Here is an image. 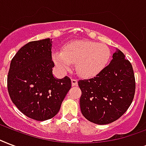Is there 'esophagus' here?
Masks as SVG:
<instances>
[{
	"mask_svg": "<svg viewBox=\"0 0 146 146\" xmlns=\"http://www.w3.org/2000/svg\"><path fill=\"white\" fill-rule=\"evenodd\" d=\"M71 82H72V86H77V84H78L77 80H76V79H75V78H72V79H71Z\"/></svg>",
	"mask_w": 146,
	"mask_h": 146,
	"instance_id": "34e87169",
	"label": "esophagus"
}]
</instances>
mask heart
Wrapping results in <instances>:
<instances>
[{
    "label": "heart",
    "instance_id": "obj_1",
    "mask_svg": "<svg viewBox=\"0 0 146 146\" xmlns=\"http://www.w3.org/2000/svg\"><path fill=\"white\" fill-rule=\"evenodd\" d=\"M111 51L106 44L90 40L76 41L69 43L63 52H56L53 59L61 71L67 72L76 63L78 74L83 77L96 76L107 66Z\"/></svg>",
    "mask_w": 146,
    "mask_h": 146
}]
</instances>
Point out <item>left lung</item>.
Here are the masks:
<instances>
[{
	"instance_id": "obj_1",
	"label": "left lung",
	"mask_w": 146,
	"mask_h": 146,
	"mask_svg": "<svg viewBox=\"0 0 146 146\" xmlns=\"http://www.w3.org/2000/svg\"><path fill=\"white\" fill-rule=\"evenodd\" d=\"M81 113L89 121L106 125L119 119L131 105L135 91L132 66L116 50L108 66L93 78L80 80Z\"/></svg>"
}]
</instances>
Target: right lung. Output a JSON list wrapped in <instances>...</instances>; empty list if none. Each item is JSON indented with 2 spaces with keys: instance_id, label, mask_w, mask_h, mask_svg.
<instances>
[{
  "instance_id": "1",
  "label": "right lung",
  "mask_w": 146,
  "mask_h": 146,
  "mask_svg": "<svg viewBox=\"0 0 146 146\" xmlns=\"http://www.w3.org/2000/svg\"><path fill=\"white\" fill-rule=\"evenodd\" d=\"M52 40L31 41L11 60L7 90L12 102L27 117L44 121L54 117L71 88L70 77L53 75Z\"/></svg>"
}]
</instances>
